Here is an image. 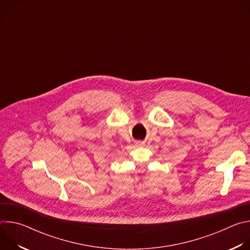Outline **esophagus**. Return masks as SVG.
<instances>
[{
  "instance_id": "obj_1",
  "label": "esophagus",
  "mask_w": 250,
  "mask_h": 250,
  "mask_svg": "<svg viewBox=\"0 0 250 250\" xmlns=\"http://www.w3.org/2000/svg\"><path fill=\"white\" fill-rule=\"evenodd\" d=\"M135 146H145V141L137 140V141H135Z\"/></svg>"
}]
</instances>
